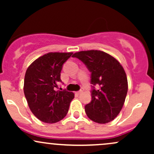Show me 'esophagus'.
<instances>
[{"instance_id": "esophagus-1", "label": "esophagus", "mask_w": 154, "mask_h": 154, "mask_svg": "<svg viewBox=\"0 0 154 154\" xmlns=\"http://www.w3.org/2000/svg\"><path fill=\"white\" fill-rule=\"evenodd\" d=\"M82 92H83V88H82V89H80V91H77V94H80V93H82Z\"/></svg>"}]
</instances>
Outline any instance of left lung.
I'll return each instance as SVG.
<instances>
[{
	"label": "left lung",
	"instance_id": "left-lung-1",
	"mask_svg": "<svg viewBox=\"0 0 154 154\" xmlns=\"http://www.w3.org/2000/svg\"><path fill=\"white\" fill-rule=\"evenodd\" d=\"M72 57L82 61L91 72L92 100L85 106L87 116L99 124L114 120L122 109L128 90L122 66L111 55L98 50L79 51Z\"/></svg>",
	"mask_w": 154,
	"mask_h": 154
}]
</instances>
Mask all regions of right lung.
I'll return each instance as SVG.
<instances>
[{"label":"right lung","mask_w":154,"mask_h":154,"mask_svg":"<svg viewBox=\"0 0 154 154\" xmlns=\"http://www.w3.org/2000/svg\"><path fill=\"white\" fill-rule=\"evenodd\" d=\"M72 53H48L40 56L26 69L24 93L32 114L45 123H56L68 112L75 95L72 92L56 91L61 82L63 64Z\"/></svg>","instance_id":"add662e5"}]
</instances>
